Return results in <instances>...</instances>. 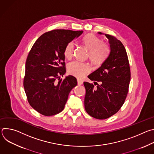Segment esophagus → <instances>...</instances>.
I'll list each match as a JSON object with an SVG mask.
<instances>
[{
	"label": "esophagus",
	"mask_w": 154,
	"mask_h": 154,
	"mask_svg": "<svg viewBox=\"0 0 154 154\" xmlns=\"http://www.w3.org/2000/svg\"><path fill=\"white\" fill-rule=\"evenodd\" d=\"M83 83V82L82 80H80V79H77V83H78L79 85H82Z\"/></svg>",
	"instance_id": "esophagus-1"
}]
</instances>
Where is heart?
I'll return each instance as SVG.
<instances>
[{"label":"heart","instance_id":"1","mask_svg":"<svg viewBox=\"0 0 154 154\" xmlns=\"http://www.w3.org/2000/svg\"><path fill=\"white\" fill-rule=\"evenodd\" d=\"M82 44L88 51L90 60L94 64H102L107 58L109 46L108 43L101 42L100 39L93 33L86 35L82 38ZM74 45L73 42H69L66 46L64 55L68 60L71 59L74 54ZM91 71L90 66L86 63L74 61L68 65V72L69 74L77 78H82Z\"/></svg>","mask_w":154,"mask_h":154}]
</instances>
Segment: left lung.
<instances>
[{"instance_id": "8db88e82", "label": "left lung", "mask_w": 154, "mask_h": 154, "mask_svg": "<svg viewBox=\"0 0 154 154\" xmlns=\"http://www.w3.org/2000/svg\"><path fill=\"white\" fill-rule=\"evenodd\" d=\"M105 35L109 40L110 52L101 66L88 76L100 85L94 88L93 83H83L85 110L98 119L108 118L119 110L127 97L130 81V65L124 45L116 37Z\"/></svg>"}]
</instances>
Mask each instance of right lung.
Segmentation results:
<instances>
[{"label":"right lung","instance_id":"right-lung-1","mask_svg":"<svg viewBox=\"0 0 154 154\" xmlns=\"http://www.w3.org/2000/svg\"><path fill=\"white\" fill-rule=\"evenodd\" d=\"M83 31L57 29L42 35L27 56L24 88L30 106L39 113L53 116L63 111L71 90L77 85L66 73L64 51Z\"/></svg>","mask_w":154,"mask_h":154}]
</instances>
